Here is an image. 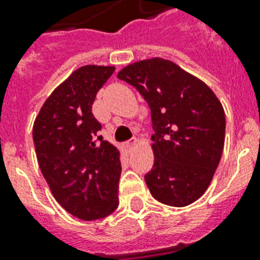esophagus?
Wrapping results in <instances>:
<instances>
[{"instance_id": "34e87169", "label": "esophagus", "mask_w": 260, "mask_h": 260, "mask_svg": "<svg viewBox=\"0 0 260 260\" xmlns=\"http://www.w3.org/2000/svg\"><path fill=\"white\" fill-rule=\"evenodd\" d=\"M136 142H138L136 139H131V140H128V142L124 143V147H125L126 150H131V148H132V147L136 144Z\"/></svg>"}]
</instances>
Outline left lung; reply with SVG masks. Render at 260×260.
Returning <instances> with one entry per match:
<instances>
[{
    "mask_svg": "<svg viewBox=\"0 0 260 260\" xmlns=\"http://www.w3.org/2000/svg\"><path fill=\"white\" fill-rule=\"evenodd\" d=\"M117 78L136 87L151 109L155 160L144 179L152 197L178 208L197 201L221 159V102L201 79L162 58L128 64Z\"/></svg>",
    "mask_w": 260,
    "mask_h": 260,
    "instance_id": "1",
    "label": "left lung"
}]
</instances>
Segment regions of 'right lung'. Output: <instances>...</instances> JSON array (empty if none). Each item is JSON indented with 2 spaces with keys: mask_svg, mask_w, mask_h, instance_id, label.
<instances>
[{
  "mask_svg": "<svg viewBox=\"0 0 260 260\" xmlns=\"http://www.w3.org/2000/svg\"><path fill=\"white\" fill-rule=\"evenodd\" d=\"M113 66L79 67L51 93L34 122L39 167L55 200L75 217L93 221L118 205L120 151L98 136L91 106Z\"/></svg>",
  "mask_w": 260,
  "mask_h": 260,
  "instance_id": "1",
  "label": "right lung"
}]
</instances>
